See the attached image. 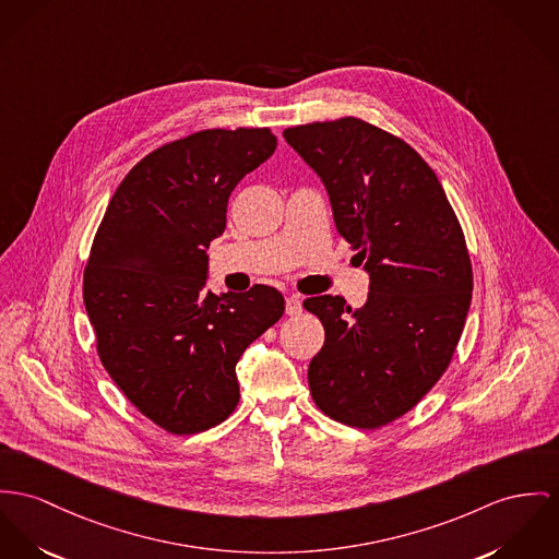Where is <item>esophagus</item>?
<instances>
[{"label": "esophagus", "instance_id": "esophagus-1", "mask_svg": "<svg viewBox=\"0 0 559 559\" xmlns=\"http://www.w3.org/2000/svg\"><path fill=\"white\" fill-rule=\"evenodd\" d=\"M285 308H287V314H289V317H296V314H300V298H298V296H289V298H287V304H285Z\"/></svg>", "mask_w": 559, "mask_h": 559}]
</instances>
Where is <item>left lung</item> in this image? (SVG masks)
Wrapping results in <instances>:
<instances>
[{
    "instance_id": "1",
    "label": "left lung",
    "mask_w": 559,
    "mask_h": 559,
    "mask_svg": "<svg viewBox=\"0 0 559 559\" xmlns=\"http://www.w3.org/2000/svg\"><path fill=\"white\" fill-rule=\"evenodd\" d=\"M283 135L321 176L338 234L370 272L361 308L341 296L304 300L325 330L310 395L330 419L377 430L417 406L453 359L473 300L466 238L436 174L402 138L357 117Z\"/></svg>"
}]
</instances>
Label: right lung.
<instances>
[{
	"instance_id": "1",
	"label": "right lung",
	"mask_w": 559,
	"mask_h": 559,
	"mask_svg": "<svg viewBox=\"0 0 559 559\" xmlns=\"http://www.w3.org/2000/svg\"><path fill=\"white\" fill-rule=\"evenodd\" d=\"M274 148L267 128L173 140L129 170L95 231L83 298L99 361L146 419L176 436L234 413L240 355L285 312L267 285L204 289L229 193Z\"/></svg>"
}]
</instances>
